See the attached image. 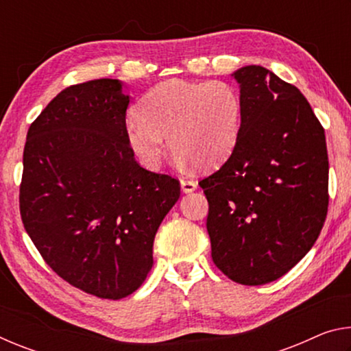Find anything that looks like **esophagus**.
Instances as JSON below:
<instances>
[{
    "instance_id": "obj_1",
    "label": "esophagus",
    "mask_w": 351,
    "mask_h": 351,
    "mask_svg": "<svg viewBox=\"0 0 351 351\" xmlns=\"http://www.w3.org/2000/svg\"><path fill=\"white\" fill-rule=\"evenodd\" d=\"M197 187H198V184L192 181V180H181L182 193H192V192H195V190H197Z\"/></svg>"
}]
</instances>
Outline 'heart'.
<instances>
[{"mask_svg":"<svg viewBox=\"0 0 351 351\" xmlns=\"http://www.w3.org/2000/svg\"><path fill=\"white\" fill-rule=\"evenodd\" d=\"M243 102L237 88L223 80L159 83L142 99L139 116L125 121V136L138 161L156 170L165 138L182 164L217 167L239 141Z\"/></svg>","mask_w":351,"mask_h":351,"instance_id":"heart-1","label":"heart"}]
</instances>
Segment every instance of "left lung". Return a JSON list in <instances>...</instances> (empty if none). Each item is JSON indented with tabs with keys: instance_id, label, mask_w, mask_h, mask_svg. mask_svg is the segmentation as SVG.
<instances>
[{
	"instance_id": "obj_1",
	"label": "left lung",
	"mask_w": 351,
	"mask_h": 351,
	"mask_svg": "<svg viewBox=\"0 0 351 351\" xmlns=\"http://www.w3.org/2000/svg\"><path fill=\"white\" fill-rule=\"evenodd\" d=\"M243 117L232 154L199 182L212 260L241 285L274 282L316 243L328 209L324 128L294 85L263 66L232 74Z\"/></svg>"
}]
</instances>
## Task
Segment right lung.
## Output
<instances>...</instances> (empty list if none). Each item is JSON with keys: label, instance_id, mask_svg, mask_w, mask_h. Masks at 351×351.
<instances>
[{"label": "right lung", "instance_id": "1", "mask_svg": "<svg viewBox=\"0 0 351 351\" xmlns=\"http://www.w3.org/2000/svg\"><path fill=\"white\" fill-rule=\"evenodd\" d=\"M128 104L121 80L69 86L29 127L23 153L27 235L63 280L111 300L144 283L154 235L181 193L175 178L136 162Z\"/></svg>", "mask_w": 351, "mask_h": 351}]
</instances>
